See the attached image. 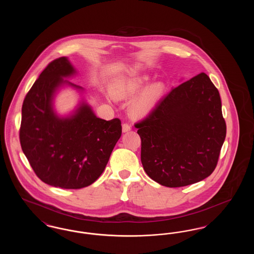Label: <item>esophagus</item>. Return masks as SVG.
<instances>
[{"mask_svg":"<svg viewBox=\"0 0 254 254\" xmlns=\"http://www.w3.org/2000/svg\"><path fill=\"white\" fill-rule=\"evenodd\" d=\"M131 129V127L128 125V124H123V126H122V130H123V132H127V131H129Z\"/></svg>","mask_w":254,"mask_h":254,"instance_id":"obj_1","label":"esophagus"}]
</instances>
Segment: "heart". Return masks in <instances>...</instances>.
Masks as SVG:
<instances>
[{
  "label": "heart",
  "mask_w": 254,
  "mask_h": 254,
  "mask_svg": "<svg viewBox=\"0 0 254 254\" xmlns=\"http://www.w3.org/2000/svg\"><path fill=\"white\" fill-rule=\"evenodd\" d=\"M149 81L150 76L146 74L120 78L113 84L112 93L116 98L128 99L139 93L130 105V112L136 117H144L155 108L166 89L164 83L147 85Z\"/></svg>",
  "instance_id": "obj_1"
}]
</instances>
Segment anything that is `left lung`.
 <instances>
[{
	"mask_svg": "<svg viewBox=\"0 0 254 254\" xmlns=\"http://www.w3.org/2000/svg\"><path fill=\"white\" fill-rule=\"evenodd\" d=\"M135 127L146 174L168 188L208 177L227 133L219 91L205 73L172 88Z\"/></svg>",
	"mask_w": 254,
	"mask_h": 254,
	"instance_id": "left-lung-1",
	"label": "left lung"
}]
</instances>
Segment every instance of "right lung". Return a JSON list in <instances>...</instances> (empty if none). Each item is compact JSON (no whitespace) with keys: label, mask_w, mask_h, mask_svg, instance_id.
I'll return each instance as SVG.
<instances>
[{"label":"right lung","mask_w":254,"mask_h":254,"mask_svg":"<svg viewBox=\"0 0 254 254\" xmlns=\"http://www.w3.org/2000/svg\"><path fill=\"white\" fill-rule=\"evenodd\" d=\"M77 70L66 57L52 61L24 98L20 142L37 176L52 187L78 190L96 181L120 139L121 121L98 118L84 98L66 116L54 109L62 87L81 94L67 78Z\"/></svg>","instance_id":"1"}]
</instances>
